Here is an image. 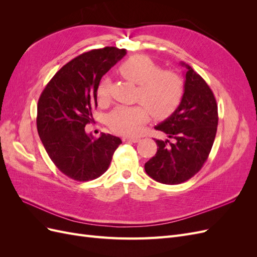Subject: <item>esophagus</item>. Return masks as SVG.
<instances>
[{
  "mask_svg": "<svg viewBox=\"0 0 257 257\" xmlns=\"http://www.w3.org/2000/svg\"><path fill=\"white\" fill-rule=\"evenodd\" d=\"M139 141H141V139H139L138 137H128V136L123 137L124 143H138Z\"/></svg>",
  "mask_w": 257,
  "mask_h": 257,
  "instance_id": "esophagus-1",
  "label": "esophagus"
}]
</instances>
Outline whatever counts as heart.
<instances>
[{
	"label": "heart",
	"instance_id": "heart-1",
	"mask_svg": "<svg viewBox=\"0 0 257 257\" xmlns=\"http://www.w3.org/2000/svg\"><path fill=\"white\" fill-rule=\"evenodd\" d=\"M119 71L124 78L138 84L137 100L144 105L119 106L108 116L110 128L118 134L136 135L143 124L154 118H164L172 113L183 95L181 76L169 69H160L159 64L144 54L126 59ZM111 81L104 78L97 88V98L106 103L110 97Z\"/></svg>",
	"mask_w": 257,
	"mask_h": 257
}]
</instances>
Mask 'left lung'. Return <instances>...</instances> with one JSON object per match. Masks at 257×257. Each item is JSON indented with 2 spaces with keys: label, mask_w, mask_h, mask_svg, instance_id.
I'll return each mask as SVG.
<instances>
[{
  "label": "left lung",
  "mask_w": 257,
  "mask_h": 257,
  "mask_svg": "<svg viewBox=\"0 0 257 257\" xmlns=\"http://www.w3.org/2000/svg\"><path fill=\"white\" fill-rule=\"evenodd\" d=\"M186 67L184 93L175 112L154 128L169 139L159 141L158 151L145 164L155 181L179 184L196 175L211 151L217 130V105L203 77Z\"/></svg>",
  "instance_id": "left-lung-1"
}]
</instances>
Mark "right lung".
<instances>
[{"mask_svg": "<svg viewBox=\"0 0 257 257\" xmlns=\"http://www.w3.org/2000/svg\"><path fill=\"white\" fill-rule=\"evenodd\" d=\"M125 53V49L105 47L80 54L57 72L38 99V135L53 164L73 180L102 176L122 144L110 134L94 138L84 127L94 121L100 79Z\"/></svg>", "mask_w": 257, "mask_h": 257, "instance_id": "right-lung-1", "label": "right lung"}]
</instances>
